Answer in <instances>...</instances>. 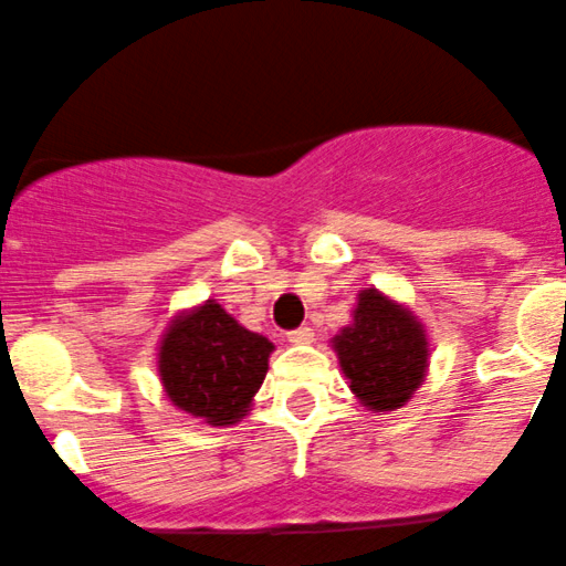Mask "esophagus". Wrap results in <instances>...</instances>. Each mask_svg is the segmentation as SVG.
<instances>
[{
	"label": "esophagus",
	"instance_id": "34e87169",
	"mask_svg": "<svg viewBox=\"0 0 566 566\" xmlns=\"http://www.w3.org/2000/svg\"><path fill=\"white\" fill-rule=\"evenodd\" d=\"M287 340L290 343H313L315 340V332L310 326H298V329L287 332Z\"/></svg>",
	"mask_w": 566,
	"mask_h": 566
}]
</instances>
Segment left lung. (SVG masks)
Returning <instances> with one entry per match:
<instances>
[{"label":"left lung","mask_w":566,"mask_h":566,"mask_svg":"<svg viewBox=\"0 0 566 566\" xmlns=\"http://www.w3.org/2000/svg\"><path fill=\"white\" fill-rule=\"evenodd\" d=\"M348 388L368 410H396L424 382L427 337L410 310L377 290H363L355 324L335 337Z\"/></svg>","instance_id":"obj_1"}]
</instances>
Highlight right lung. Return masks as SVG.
<instances>
[{"mask_svg": "<svg viewBox=\"0 0 566 566\" xmlns=\"http://www.w3.org/2000/svg\"><path fill=\"white\" fill-rule=\"evenodd\" d=\"M273 343L248 332L214 301L181 315L158 348V374L170 402L206 424L245 416L268 374Z\"/></svg>", "mask_w": 566, "mask_h": 566, "instance_id": "1", "label": "right lung"}]
</instances>
